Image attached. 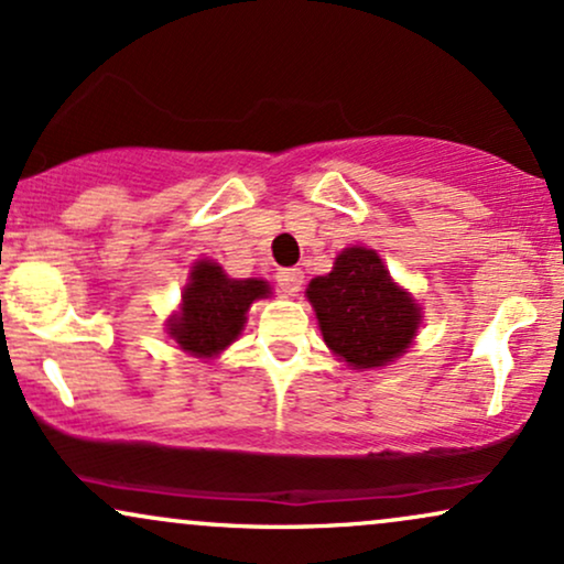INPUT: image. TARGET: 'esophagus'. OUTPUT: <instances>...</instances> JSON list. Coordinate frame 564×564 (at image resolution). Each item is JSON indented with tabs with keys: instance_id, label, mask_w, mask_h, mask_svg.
I'll list each match as a JSON object with an SVG mask.
<instances>
[{
	"instance_id": "obj_1",
	"label": "esophagus",
	"mask_w": 564,
	"mask_h": 564,
	"mask_svg": "<svg viewBox=\"0 0 564 564\" xmlns=\"http://www.w3.org/2000/svg\"><path fill=\"white\" fill-rule=\"evenodd\" d=\"M276 282H280V290L284 295H297L303 288V271L301 269H282L276 274Z\"/></svg>"
}]
</instances>
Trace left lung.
Wrapping results in <instances>:
<instances>
[{
	"label": "left lung",
	"mask_w": 564,
	"mask_h": 564,
	"mask_svg": "<svg viewBox=\"0 0 564 564\" xmlns=\"http://www.w3.org/2000/svg\"><path fill=\"white\" fill-rule=\"evenodd\" d=\"M306 297L327 348L356 369L386 367L406 354L422 322L414 297L361 245L343 250L329 274L311 280Z\"/></svg>",
	"instance_id": "8db88e82"
}]
</instances>
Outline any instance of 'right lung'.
Wrapping results in <instances>:
<instances>
[{
	"label": "right lung",
	"instance_id": "obj_1",
	"mask_svg": "<svg viewBox=\"0 0 564 564\" xmlns=\"http://www.w3.org/2000/svg\"><path fill=\"white\" fill-rule=\"evenodd\" d=\"M271 293L263 280H231L214 261H197L182 293V306L165 324L178 348L197 359H214L237 340L250 303Z\"/></svg>",
	"mask_w": 564,
	"mask_h": 564
}]
</instances>
